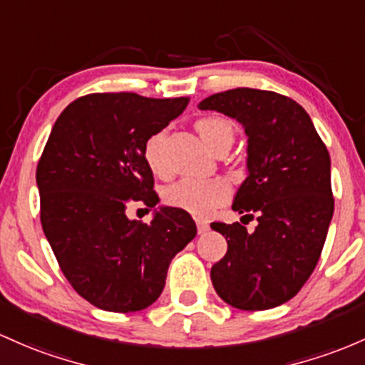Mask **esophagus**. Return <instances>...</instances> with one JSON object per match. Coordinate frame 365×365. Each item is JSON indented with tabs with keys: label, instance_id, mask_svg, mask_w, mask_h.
Segmentation results:
<instances>
[{
	"label": "esophagus",
	"instance_id": "34e87169",
	"mask_svg": "<svg viewBox=\"0 0 365 365\" xmlns=\"http://www.w3.org/2000/svg\"><path fill=\"white\" fill-rule=\"evenodd\" d=\"M197 232L199 234H204V232L210 230V225H207V222H204V220H197Z\"/></svg>",
	"mask_w": 365,
	"mask_h": 365
}]
</instances>
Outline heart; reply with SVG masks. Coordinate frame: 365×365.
Segmentation results:
<instances>
[{"label":"heart","mask_w":365,"mask_h":365,"mask_svg":"<svg viewBox=\"0 0 365 365\" xmlns=\"http://www.w3.org/2000/svg\"><path fill=\"white\" fill-rule=\"evenodd\" d=\"M199 137L202 142L215 150L220 145H232L235 137V126L230 119L222 118V115H206L195 123ZM164 133H154L147 140L143 155H145L147 166L154 171L155 175L166 173L163 159ZM230 197V187L223 180H201V178H183L173 183L164 190V201L170 206L178 207V210L189 211L192 215L206 216L215 210L216 206L223 204Z\"/></svg>","instance_id":"heart-1"}]
</instances>
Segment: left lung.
I'll return each mask as SVG.
<instances>
[{
	"instance_id": "1",
	"label": "left lung",
	"mask_w": 365,
	"mask_h": 365,
	"mask_svg": "<svg viewBox=\"0 0 365 365\" xmlns=\"http://www.w3.org/2000/svg\"><path fill=\"white\" fill-rule=\"evenodd\" d=\"M199 109L242 124L247 176L232 210L256 213L258 222L255 232L239 222L211 223L228 244L211 268L215 291L239 310L282 305L310 277L326 242L334 211L329 152L307 110L275 91L235 88L204 98Z\"/></svg>"
}]
</instances>
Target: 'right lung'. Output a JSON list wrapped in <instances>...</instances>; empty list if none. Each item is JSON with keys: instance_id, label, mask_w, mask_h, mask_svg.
Returning a JSON list of instances; mask_svg holds the SVG:
<instances>
[{"instance_id": "1", "label": "right lung", "mask_w": 365, "mask_h": 365, "mask_svg": "<svg viewBox=\"0 0 365 365\" xmlns=\"http://www.w3.org/2000/svg\"><path fill=\"white\" fill-rule=\"evenodd\" d=\"M189 98L91 93L63 109L36 170L41 225L63 275L91 305L130 314L150 307L168 267L197 234L187 211L154 210L150 223L126 207L159 202L143 149Z\"/></svg>"}]
</instances>
